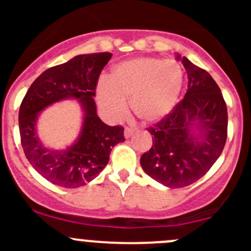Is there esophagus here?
Segmentation results:
<instances>
[{"label":"esophagus","instance_id":"1","mask_svg":"<svg viewBox=\"0 0 251 251\" xmlns=\"http://www.w3.org/2000/svg\"><path fill=\"white\" fill-rule=\"evenodd\" d=\"M133 133H135V130L130 127H126L125 131H124V136H125V138H130Z\"/></svg>","mask_w":251,"mask_h":251}]
</instances>
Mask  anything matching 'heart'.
Instances as JSON below:
<instances>
[{
  "label": "heart",
  "instance_id": "b5f03b06",
  "mask_svg": "<svg viewBox=\"0 0 251 251\" xmlns=\"http://www.w3.org/2000/svg\"><path fill=\"white\" fill-rule=\"evenodd\" d=\"M184 73L174 59L140 57L125 60L111 70L109 81L96 90L100 110L110 120H121L130 100L133 114L144 124L164 120L176 105Z\"/></svg>",
  "mask_w": 251,
  "mask_h": 251
}]
</instances>
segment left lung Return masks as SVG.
Returning a JSON list of instances; mask_svg holds the SVG:
<instances>
[{"instance_id":"8db88e82","label":"left lung","mask_w":251,"mask_h":251,"mask_svg":"<svg viewBox=\"0 0 251 251\" xmlns=\"http://www.w3.org/2000/svg\"><path fill=\"white\" fill-rule=\"evenodd\" d=\"M188 90L164 120L148 131L153 146L141 156L143 171L169 188H182L210 170L227 140V107L211 75L177 53Z\"/></svg>"}]
</instances>
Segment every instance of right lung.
<instances>
[{
	"label": "right lung",
	"instance_id": "add662e5",
	"mask_svg": "<svg viewBox=\"0 0 251 251\" xmlns=\"http://www.w3.org/2000/svg\"><path fill=\"white\" fill-rule=\"evenodd\" d=\"M111 53L80 54L42 73L27 90L19 109L23 151L32 168L50 183L77 188L107 166L111 148L125 141L124 127L108 126L97 115L95 97L100 72ZM67 99L77 100L83 111L79 136L70 146L53 150L37 133V121L46 107Z\"/></svg>",
	"mask_w": 251,
	"mask_h": 251
}]
</instances>
